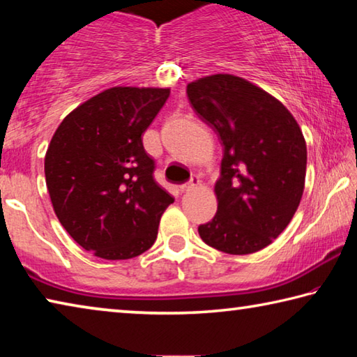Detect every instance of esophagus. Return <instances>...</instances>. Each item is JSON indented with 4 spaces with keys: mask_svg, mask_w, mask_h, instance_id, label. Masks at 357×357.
I'll return each instance as SVG.
<instances>
[{
    "mask_svg": "<svg viewBox=\"0 0 357 357\" xmlns=\"http://www.w3.org/2000/svg\"><path fill=\"white\" fill-rule=\"evenodd\" d=\"M198 184H200V179H198V176H193V178H190L189 183L179 185V189H181V192H189L192 189H195Z\"/></svg>",
    "mask_w": 357,
    "mask_h": 357,
    "instance_id": "34e87169",
    "label": "esophagus"
}]
</instances>
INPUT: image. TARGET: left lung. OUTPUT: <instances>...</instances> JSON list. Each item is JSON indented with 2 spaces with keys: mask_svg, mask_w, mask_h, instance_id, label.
I'll list each match as a JSON object with an SVG mask.
<instances>
[{
  "mask_svg": "<svg viewBox=\"0 0 357 357\" xmlns=\"http://www.w3.org/2000/svg\"><path fill=\"white\" fill-rule=\"evenodd\" d=\"M187 98L223 146L217 213L198 233L229 255L261 250L287 228L304 192L307 146L299 124L282 102L229 74L189 83Z\"/></svg>",
  "mask_w": 357,
  "mask_h": 357,
  "instance_id": "obj_1",
  "label": "left lung"
}]
</instances>
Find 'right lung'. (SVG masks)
<instances>
[{"mask_svg":"<svg viewBox=\"0 0 357 357\" xmlns=\"http://www.w3.org/2000/svg\"><path fill=\"white\" fill-rule=\"evenodd\" d=\"M168 96L162 88H110L69 113L52 138L45 181L53 209L96 257L142 255L174 202L155 183V164L142 140Z\"/></svg>","mask_w":357,"mask_h":357,"instance_id":"add662e5","label":"right lung"}]
</instances>
